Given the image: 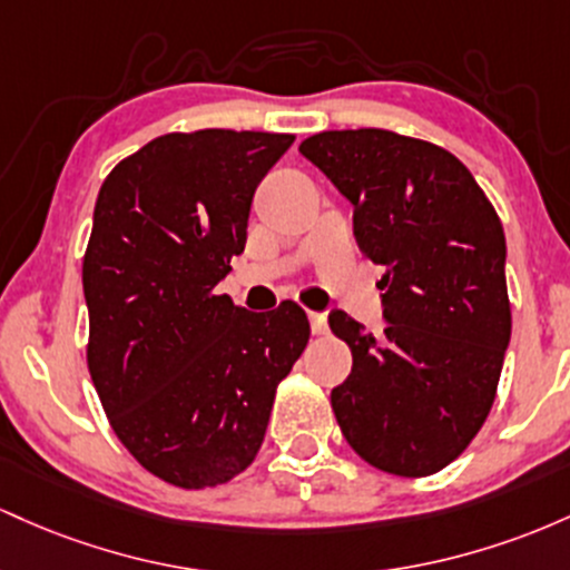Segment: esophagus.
I'll list each match as a JSON object with an SVG mask.
<instances>
[{"instance_id": "34e87169", "label": "esophagus", "mask_w": 570, "mask_h": 570, "mask_svg": "<svg viewBox=\"0 0 570 570\" xmlns=\"http://www.w3.org/2000/svg\"><path fill=\"white\" fill-rule=\"evenodd\" d=\"M309 323H312V334L323 336L328 334V317L323 312H309Z\"/></svg>"}]
</instances>
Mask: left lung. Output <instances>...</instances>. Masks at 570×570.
<instances>
[{
    "label": "left lung",
    "instance_id": "left-lung-1",
    "mask_svg": "<svg viewBox=\"0 0 570 570\" xmlns=\"http://www.w3.org/2000/svg\"><path fill=\"white\" fill-rule=\"evenodd\" d=\"M298 150L355 207L357 247L385 266V331L334 309L353 371L331 390L336 423L395 476L446 469L488 420L511 336L507 236L444 147L385 129L320 131Z\"/></svg>",
    "mask_w": 570,
    "mask_h": 570
}]
</instances>
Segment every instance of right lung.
Listing matches in <instances>:
<instances>
[{"instance_id": "right-lung-1", "label": "right lung", "mask_w": 570, "mask_h": 570, "mask_svg": "<svg viewBox=\"0 0 570 570\" xmlns=\"http://www.w3.org/2000/svg\"><path fill=\"white\" fill-rule=\"evenodd\" d=\"M293 139L164 134L101 183L82 258L88 371L120 444L175 488H217L253 463L309 342L296 302L247 312L215 293L245 250L255 188Z\"/></svg>"}]
</instances>
